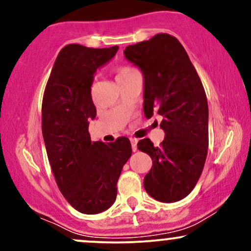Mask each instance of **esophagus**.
I'll use <instances>...</instances> for the list:
<instances>
[{"label": "esophagus", "mask_w": 251, "mask_h": 251, "mask_svg": "<svg viewBox=\"0 0 251 251\" xmlns=\"http://www.w3.org/2000/svg\"><path fill=\"white\" fill-rule=\"evenodd\" d=\"M129 142H131L132 151H133V152L137 151V143H138V140L135 139V138H131V139H129Z\"/></svg>", "instance_id": "obj_1"}]
</instances>
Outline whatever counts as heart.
<instances>
[{"mask_svg":"<svg viewBox=\"0 0 251 251\" xmlns=\"http://www.w3.org/2000/svg\"><path fill=\"white\" fill-rule=\"evenodd\" d=\"M133 71H135L134 68L129 67V66H123V67H119V68H118V71H117L116 79H120V77L127 75V74L132 73V72H133Z\"/></svg>","mask_w":251,"mask_h":251,"instance_id":"heart-1","label":"heart"}]
</instances>
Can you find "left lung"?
I'll use <instances>...</instances> for the list:
<instances>
[{"instance_id": "8db88e82", "label": "left lung", "mask_w": 251, "mask_h": 251, "mask_svg": "<svg viewBox=\"0 0 251 251\" xmlns=\"http://www.w3.org/2000/svg\"><path fill=\"white\" fill-rule=\"evenodd\" d=\"M124 55L144 75V113L163 117L160 146L145 138L138 149L152 158L144 188L154 200L174 203L185 198L200 179L209 146L205 91L181 43L169 34L127 46Z\"/></svg>"}]
</instances>
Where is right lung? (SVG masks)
<instances>
[{
    "label": "right lung",
    "mask_w": 251,
    "mask_h": 251,
    "mask_svg": "<svg viewBox=\"0 0 251 251\" xmlns=\"http://www.w3.org/2000/svg\"><path fill=\"white\" fill-rule=\"evenodd\" d=\"M119 47L88 48L72 43L60 50L42 100V135L57 186L81 214L107 210L117 198V181L132 154L126 137L114 143L91 140L97 116L91 87L98 68Z\"/></svg>",
    "instance_id": "obj_1"
}]
</instances>
